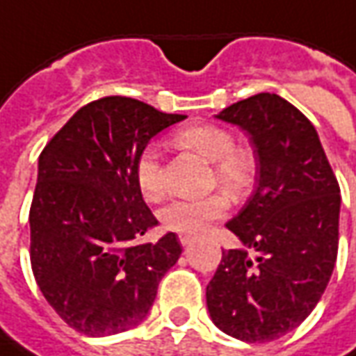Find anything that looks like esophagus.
<instances>
[{
  "mask_svg": "<svg viewBox=\"0 0 356 356\" xmlns=\"http://www.w3.org/2000/svg\"><path fill=\"white\" fill-rule=\"evenodd\" d=\"M179 242H181L183 246H188V244H193V238H191V236H186V234H183V236H179Z\"/></svg>",
  "mask_w": 356,
  "mask_h": 356,
  "instance_id": "34e87169",
  "label": "esophagus"
}]
</instances>
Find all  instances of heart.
Instances as JSON below:
<instances>
[{
	"label": "heart",
	"instance_id": "b5f03b06",
	"mask_svg": "<svg viewBox=\"0 0 356 356\" xmlns=\"http://www.w3.org/2000/svg\"><path fill=\"white\" fill-rule=\"evenodd\" d=\"M177 143L213 163V183L231 194L242 198L254 183L255 163L244 148L234 147L236 140L231 133L211 124L186 127L177 135ZM135 179L147 200H160L165 193L160 152L156 147L143 148L135 163ZM229 202L223 194H211L202 200H173L163 206L160 221L163 229L179 234H200L225 217Z\"/></svg>",
	"mask_w": 356,
	"mask_h": 356
}]
</instances>
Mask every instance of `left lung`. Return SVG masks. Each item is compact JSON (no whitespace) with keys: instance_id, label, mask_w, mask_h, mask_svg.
<instances>
[{"instance_id":"left-lung-1","label":"left lung","mask_w":356,"mask_h":356,"mask_svg":"<svg viewBox=\"0 0 356 356\" xmlns=\"http://www.w3.org/2000/svg\"><path fill=\"white\" fill-rule=\"evenodd\" d=\"M216 118L246 131L257 163L254 193L225 225L244 248L225 250L206 303L227 336L265 343L298 328L328 286L339 185L314 125L282 97L254 95Z\"/></svg>"}]
</instances>
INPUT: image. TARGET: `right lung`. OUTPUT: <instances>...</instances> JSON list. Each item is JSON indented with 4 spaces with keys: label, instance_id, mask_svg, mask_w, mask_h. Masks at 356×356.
Returning <instances> with one entry per match:
<instances>
[{
    "label": "right lung",
    "instance_id": "1",
    "mask_svg": "<svg viewBox=\"0 0 356 356\" xmlns=\"http://www.w3.org/2000/svg\"><path fill=\"white\" fill-rule=\"evenodd\" d=\"M185 118L104 97L78 110L40 154L30 261L43 298L80 334L112 336L145 321L183 252L175 232L139 244L158 221L135 163L148 140Z\"/></svg>",
    "mask_w": 356,
    "mask_h": 356
}]
</instances>
